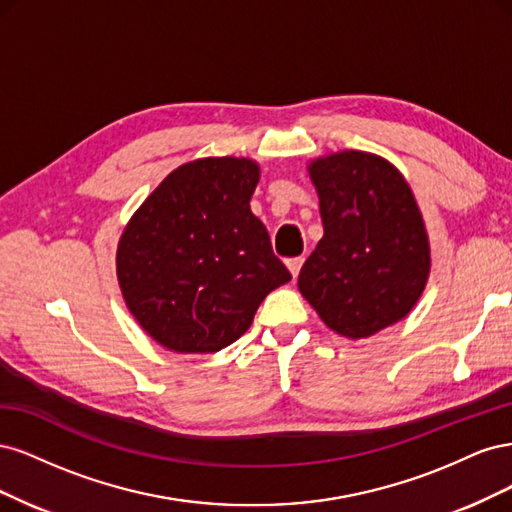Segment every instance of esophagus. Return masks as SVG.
Instances as JSON below:
<instances>
[{
	"label": "esophagus",
	"mask_w": 512,
	"mask_h": 512,
	"mask_svg": "<svg viewBox=\"0 0 512 512\" xmlns=\"http://www.w3.org/2000/svg\"><path fill=\"white\" fill-rule=\"evenodd\" d=\"M303 256H297V258H288L286 260V265H288V269H290V273H292V277H297L299 275V271H301V267H303Z\"/></svg>",
	"instance_id": "1"
}]
</instances>
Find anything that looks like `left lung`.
I'll use <instances>...</instances> for the list:
<instances>
[{"mask_svg":"<svg viewBox=\"0 0 512 512\" xmlns=\"http://www.w3.org/2000/svg\"><path fill=\"white\" fill-rule=\"evenodd\" d=\"M324 237L299 290L329 329L369 337L406 318L429 275V241L410 185L386 160L342 151L309 166Z\"/></svg>","mask_w":512,"mask_h":512,"instance_id":"left-lung-1","label":"left lung"}]
</instances>
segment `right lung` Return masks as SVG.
Masks as SVG:
<instances>
[{"label": "right lung", "mask_w": 512, "mask_h": 512, "mask_svg": "<svg viewBox=\"0 0 512 512\" xmlns=\"http://www.w3.org/2000/svg\"><path fill=\"white\" fill-rule=\"evenodd\" d=\"M258 166L203 158L173 170L134 213L117 277L138 324L173 352H218L250 329L267 294L290 282L250 211Z\"/></svg>", "instance_id": "1"}]
</instances>
